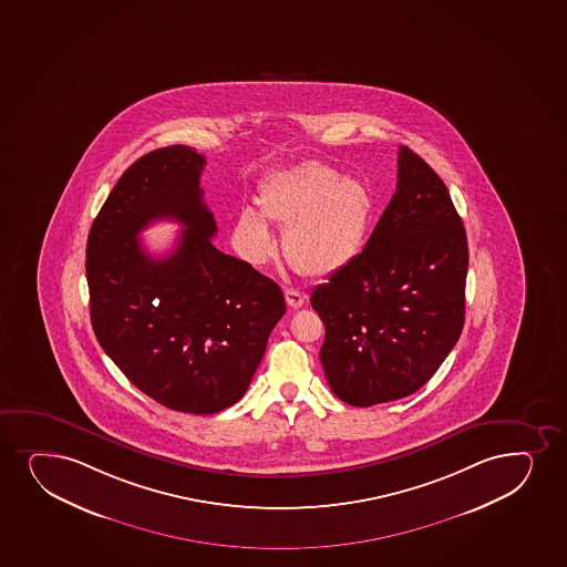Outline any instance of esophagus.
Here are the masks:
<instances>
[{"label":"esophagus","mask_w":567,"mask_h":567,"mask_svg":"<svg viewBox=\"0 0 567 567\" xmlns=\"http://www.w3.org/2000/svg\"><path fill=\"white\" fill-rule=\"evenodd\" d=\"M285 298H287V303L292 307V309H298V307L306 303V293L298 292V290H293V288L285 290Z\"/></svg>","instance_id":"esophagus-1"}]
</instances>
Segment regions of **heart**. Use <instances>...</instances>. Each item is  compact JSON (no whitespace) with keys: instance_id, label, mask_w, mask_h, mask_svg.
Listing matches in <instances>:
<instances>
[{"instance_id":"b5f03b06","label":"heart","mask_w":567,"mask_h":567,"mask_svg":"<svg viewBox=\"0 0 567 567\" xmlns=\"http://www.w3.org/2000/svg\"><path fill=\"white\" fill-rule=\"evenodd\" d=\"M258 200L260 213L245 207L235 224L240 252L254 266L274 258L277 243L267 218L285 227V256L307 277H327L349 266L364 248L375 214L367 182L317 161L274 174Z\"/></svg>"}]
</instances>
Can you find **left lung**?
<instances>
[{
	"instance_id": "8db88e82",
	"label": "left lung",
	"mask_w": 567,
	"mask_h": 567,
	"mask_svg": "<svg viewBox=\"0 0 567 567\" xmlns=\"http://www.w3.org/2000/svg\"><path fill=\"white\" fill-rule=\"evenodd\" d=\"M468 247L439 174L402 146L399 184L362 252L311 293L320 362L351 406L404 399L433 378L465 320Z\"/></svg>"
}]
</instances>
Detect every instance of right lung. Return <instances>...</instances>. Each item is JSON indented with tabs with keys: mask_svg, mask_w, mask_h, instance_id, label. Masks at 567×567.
Returning <instances> with one entry per match:
<instances>
[{
	"mask_svg": "<svg viewBox=\"0 0 567 567\" xmlns=\"http://www.w3.org/2000/svg\"><path fill=\"white\" fill-rule=\"evenodd\" d=\"M203 168L205 157L189 146L134 161L94 218L85 271L94 336L107 357L155 402L207 415L247 393L287 306L275 280L214 247ZM157 219L185 227L163 259L137 239Z\"/></svg>",
	"mask_w": 567,
	"mask_h": 567,
	"instance_id": "1",
	"label": "right lung"
}]
</instances>
